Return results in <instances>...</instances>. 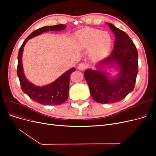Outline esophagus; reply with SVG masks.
Returning <instances> with one entry per match:
<instances>
[{
  "label": "esophagus",
  "mask_w": 156,
  "mask_h": 156,
  "mask_svg": "<svg viewBox=\"0 0 156 156\" xmlns=\"http://www.w3.org/2000/svg\"><path fill=\"white\" fill-rule=\"evenodd\" d=\"M87 66L84 64V63H80L78 66V69H80V70H84V69L87 68Z\"/></svg>",
  "instance_id": "esophagus-1"
}]
</instances>
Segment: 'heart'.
<instances>
[{"label": "heart", "mask_w": 156, "mask_h": 156, "mask_svg": "<svg viewBox=\"0 0 156 156\" xmlns=\"http://www.w3.org/2000/svg\"><path fill=\"white\" fill-rule=\"evenodd\" d=\"M74 39L79 49H89V57L94 61L105 58L112 47V40L108 32L91 28H85L76 32Z\"/></svg>", "instance_id": "heart-1"}]
</instances>
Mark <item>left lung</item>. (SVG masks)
<instances>
[{
	"label": "left lung",
	"instance_id": "left-lung-1",
	"mask_svg": "<svg viewBox=\"0 0 156 156\" xmlns=\"http://www.w3.org/2000/svg\"><path fill=\"white\" fill-rule=\"evenodd\" d=\"M115 36L114 49L110 55L100 61L95 69L84 73L91 96L100 103H112L122 100L133 90L138 73V53L133 41L124 31L106 23ZM109 67L117 73L112 76Z\"/></svg>",
	"mask_w": 156,
	"mask_h": 156
}]
</instances>
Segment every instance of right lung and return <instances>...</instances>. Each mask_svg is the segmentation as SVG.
Masks as SVG:
<instances>
[{"mask_svg":"<svg viewBox=\"0 0 156 156\" xmlns=\"http://www.w3.org/2000/svg\"><path fill=\"white\" fill-rule=\"evenodd\" d=\"M66 27L67 25H66L45 26L34 30L25 39L19 51L17 73L22 90L32 100L42 105H57L66 101L69 95L70 75L75 71V68H72L68 69L53 83L41 87L36 86L30 82L25 75L22 62L23 49L27 42L32 37L39 36L45 32L63 30L66 29Z\"/></svg>","mask_w":156,"mask_h":156,"instance_id":"add662e5","label":"right lung"}]
</instances>
